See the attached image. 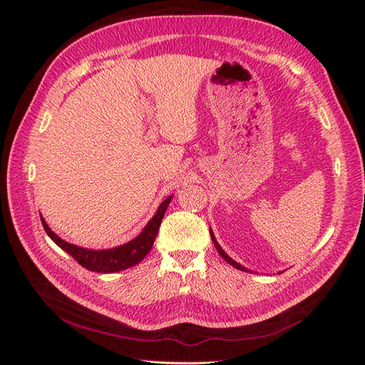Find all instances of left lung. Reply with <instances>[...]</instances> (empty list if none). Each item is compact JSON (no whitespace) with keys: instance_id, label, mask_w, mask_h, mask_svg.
Returning a JSON list of instances; mask_svg holds the SVG:
<instances>
[{"instance_id":"obj_1","label":"left lung","mask_w":365,"mask_h":365,"mask_svg":"<svg viewBox=\"0 0 365 365\" xmlns=\"http://www.w3.org/2000/svg\"><path fill=\"white\" fill-rule=\"evenodd\" d=\"M210 236H212V240H213V244H215V247H216V250H217V252L220 254V257H222L225 262H228L230 264H231V267H235L236 269H240V271H247V272H250V269H247L245 267H242V264L240 263H237L236 260H233V259H231L230 256H228V254L222 250V248H220V245L217 244V240H216V237H215V235H213V231H212V228H210Z\"/></svg>"}]
</instances>
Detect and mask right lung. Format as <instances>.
Masks as SVG:
<instances>
[{"label":"right lung","instance_id":"1","mask_svg":"<svg viewBox=\"0 0 365 365\" xmlns=\"http://www.w3.org/2000/svg\"><path fill=\"white\" fill-rule=\"evenodd\" d=\"M173 196L165 197V200L160 204L157 213L152 216V219L146 224V227L143 228L141 233L134 237L132 240L126 242V244L114 247V248H108V250H90V248H83V247H77L73 244H68L67 240L61 239L46 222V219L41 216V222L43 225V230L46 233L50 236V239L56 244L59 248H62L65 252H68L70 256L82 264L83 268L93 272H118L128 269L134 264L140 263L143 259L146 257V254L150 251L153 240H155L158 230L161 225V220L164 217L165 210H168L170 201Z\"/></svg>","mask_w":365,"mask_h":365}]
</instances>
